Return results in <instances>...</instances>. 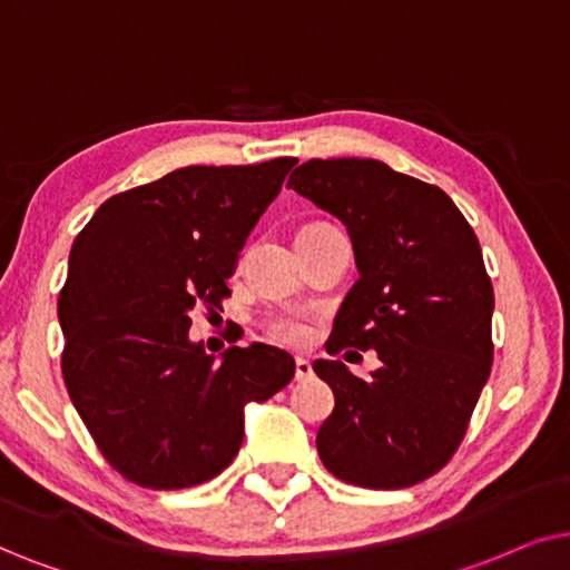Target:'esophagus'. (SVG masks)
<instances>
[{
  "label": "esophagus",
  "instance_id": "34e87169",
  "mask_svg": "<svg viewBox=\"0 0 570 570\" xmlns=\"http://www.w3.org/2000/svg\"><path fill=\"white\" fill-rule=\"evenodd\" d=\"M294 375H297V381H309V377L315 375L309 360H302V356H297V360H294Z\"/></svg>",
  "mask_w": 570,
  "mask_h": 570
}]
</instances>
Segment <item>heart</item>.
<instances>
[{
    "label": "heart",
    "mask_w": 570,
    "mask_h": 570,
    "mask_svg": "<svg viewBox=\"0 0 570 570\" xmlns=\"http://www.w3.org/2000/svg\"><path fill=\"white\" fill-rule=\"evenodd\" d=\"M268 333L284 344H302L307 338V323L297 313H278L268 321Z\"/></svg>",
    "instance_id": "heart-1"
}]
</instances>
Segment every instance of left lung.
Segmentation results:
<instances>
[{
    "instance_id": "8db88e82",
    "label": "left lung",
    "mask_w": 570,
    "mask_h": 570,
    "mask_svg": "<svg viewBox=\"0 0 570 570\" xmlns=\"http://www.w3.org/2000/svg\"><path fill=\"white\" fill-rule=\"evenodd\" d=\"M289 187L346 226L360 271L325 348L383 362L370 381L313 362L336 396L317 453L348 484L412 488L449 464L490 377L495 294L480 242L443 189L375 158H313Z\"/></svg>"
}]
</instances>
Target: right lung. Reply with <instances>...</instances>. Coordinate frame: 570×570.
Segmentation results:
<instances>
[{
	"mask_svg": "<svg viewBox=\"0 0 570 570\" xmlns=\"http://www.w3.org/2000/svg\"><path fill=\"white\" fill-rule=\"evenodd\" d=\"M297 158L185 166L109 197L70 249L62 373L106 461L142 488L214 480L237 456L245 406L294 377L276 346L206 354L189 313L229 297L239 253Z\"/></svg>",
	"mask_w": 570,
	"mask_h": 570,
	"instance_id": "obj_1",
	"label": "right lung"
}]
</instances>
